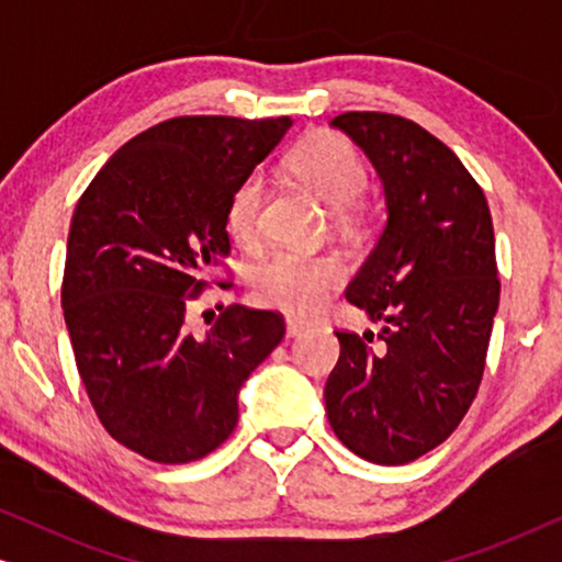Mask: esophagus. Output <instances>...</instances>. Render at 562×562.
<instances>
[{
  "mask_svg": "<svg viewBox=\"0 0 562 562\" xmlns=\"http://www.w3.org/2000/svg\"><path fill=\"white\" fill-rule=\"evenodd\" d=\"M306 329V325L304 322H299V319H286V335L289 337H299Z\"/></svg>",
  "mask_w": 562,
  "mask_h": 562,
  "instance_id": "esophagus-1",
  "label": "esophagus"
}]
</instances>
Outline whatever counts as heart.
Segmentation results:
<instances>
[{"label": "heart", "instance_id": "b5f03b06", "mask_svg": "<svg viewBox=\"0 0 562 562\" xmlns=\"http://www.w3.org/2000/svg\"><path fill=\"white\" fill-rule=\"evenodd\" d=\"M289 173L333 206V220L340 227H358L368 217L363 191L368 168L356 145L333 130L306 135L286 158ZM263 210V176L245 173L235 183L225 206L229 237L243 248H252L260 237ZM348 279V263L340 252H273L252 276L258 302L281 310L291 317H314L325 310L327 299Z\"/></svg>", "mask_w": 562, "mask_h": 562}]
</instances>
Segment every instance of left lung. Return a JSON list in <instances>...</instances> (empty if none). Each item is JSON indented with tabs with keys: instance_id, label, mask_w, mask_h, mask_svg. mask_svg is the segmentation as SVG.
I'll return each mask as SVG.
<instances>
[{
	"instance_id": "8db88e82",
	"label": "left lung",
	"mask_w": 562,
	"mask_h": 562,
	"mask_svg": "<svg viewBox=\"0 0 562 562\" xmlns=\"http://www.w3.org/2000/svg\"><path fill=\"white\" fill-rule=\"evenodd\" d=\"M333 127L373 160L389 222L345 291L381 329H335L327 419L356 456L404 465L448 440L479 394L502 294L494 225L479 181L417 122L345 112Z\"/></svg>"
}]
</instances>
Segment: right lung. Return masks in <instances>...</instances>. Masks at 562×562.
I'll use <instances>...</instances> for the list:
<instances>
[{
	"label": "right lung",
	"instance_id": "add662e5",
	"mask_svg": "<svg viewBox=\"0 0 562 562\" xmlns=\"http://www.w3.org/2000/svg\"><path fill=\"white\" fill-rule=\"evenodd\" d=\"M289 117L183 114L106 160L76 204L60 304L99 422L156 463L210 456L237 425V391L283 340L279 312L222 306L191 335L194 302L229 276L225 206Z\"/></svg>",
	"mask_w": 562,
	"mask_h": 562
}]
</instances>
